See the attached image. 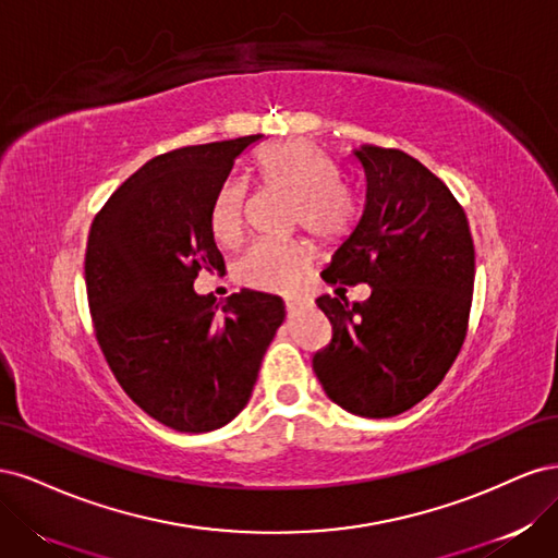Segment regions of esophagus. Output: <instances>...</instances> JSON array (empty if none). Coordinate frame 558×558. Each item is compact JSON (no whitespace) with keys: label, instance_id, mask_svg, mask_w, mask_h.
<instances>
[{"label":"esophagus","instance_id":"34e87169","mask_svg":"<svg viewBox=\"0 0 558 558\" xmlns=\"http://www.w3.org/2000/svg\"><path fill=\"white\" fill-rule=\"evenodd\" d=\"M312 307L314 302L310 298H286V312H289V316H298Z\"/></svg>","mask_w":558,"mask_h":558}]
</instances>
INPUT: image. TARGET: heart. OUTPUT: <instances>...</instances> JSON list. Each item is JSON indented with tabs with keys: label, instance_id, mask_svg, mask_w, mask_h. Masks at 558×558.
Listing matches in <instances>:
<instances>
[{
	"label": "heart",
	"instance_id": "b5f03b06",
	"mask_svg": "<svg viewBox=\"0 0 558 558\" xmlns=\"http://www.w3.org/2000/svg\"><path fill=\"white\" fill-rule=\"evenodd\" d=\"M258 177L265 189L295 199V223L320 240L340 238L349 230L356 207L340 189L337 165L310 142H283L258 156ZM246 214V185L226 181L216 191L209 221L214 238L234 246L242 240ZM310 265L307 253L293 244L258 242L234 265V275L251 289L267 293H291Z\"/></svg>",
	"mask_w": 558,
	"mask_h": 558
}]
</instances>
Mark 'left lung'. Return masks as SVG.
Instances as JSON below:
<instances>
[{
	"label": "left lung",
	"instance_id": "obj_1",
	"mask_svg": "<svg viewBox=\"0 0 558 558\" xmlns=\"http://www.w3.org/2000/svg\"><path fill=\"white\" fill-rule=\"evenodd\" d=\"M353 160L365 177L363 214L320 277L373 293L353 305L340 293L316 298L332 340L312 363L342 410L388 418L424 400L459 356L475 246L465 211L416 158L365 144Z\"/></svg>",
	"mask_w": 558,
	"mask_h": 558
}]
</instances>
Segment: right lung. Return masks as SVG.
<instances>
[{
    "instance_id": "add662e5",
    "label": "right lung",
    "mask_w": 558,
    "mask_h": 558,
    "mask_svg": "<svg viewBox=\"0 0 558 558\" xmlns=\"http://www.w3.org/2000/svg\"><path fill=\"white\" fill-rule=\"evenodd\" d=\"M251 137L185 146L140 167L95 216L86 289L97 342L123 391L160 424L209 433L251 398L283 300L242 289L218 310L199 269L223 272L211 202Z\"/></svg>"
}]
</instances>
